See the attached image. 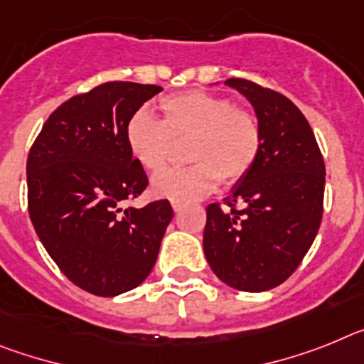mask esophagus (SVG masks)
<instances>
[{
	"instance_id": "34e87169",
	"label": "esophagus",
	"mask_w": 364,
	"mask_h": 364,
	"mask_svg": "<svg viewBox=\"0 0 364 364\" xmlns=\"http://www.w3.org/2000/svg\"><path fill=\"white\" fill-rule=\"evenodd\" d=\"M172 208H173V213H179L183 208L181 203H178V201H172Z\"/></svg>"
}]
</instances>
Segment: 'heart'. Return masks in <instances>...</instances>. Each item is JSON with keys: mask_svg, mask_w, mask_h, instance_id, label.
<instances>
[{"mask_svg": "<svg viewBox=\"0 0 364 364\" xmlns=\"http://www.w3.org/2000/svg\"><path fill=\"white\" fill-rule=\"evenodd\" d=\"M163 121L148 107L129 115L124 128L128 150L148 172H159L170 156V139L192 137L188 168H172L151 179L150 192L159 200L191 203L220 185L242 179L257 161L262 132L251 112L207 91H185L161 100Z\"/></svg>", "mask_w": 364, "mask_h": 364, "instance_id": "obj_1", "label": "heart"}]
</instances>
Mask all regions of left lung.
<instances>
[{
	"instance_id": "obj_1",
	"label": "left lung",
	"mask_w": 364,
	"mask_h": 364,
	"mask_svg": "<svg viewBox=\"0 0 364 364\" xmlns=\"http://www.w3.org/2000/svg\"><path fill=\"white\" fill-rule=\"evenodd\" d=\"M225 86L251 102L262 148L225 198L229 210L207 207L203 251L221 282L267 291L299 267L317 236L326 170L311 126L291 100L243 78Z\"/></svg>"
}]
</instances>
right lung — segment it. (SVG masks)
<instances>
[{
  "label": "right lung",
  "mask_w": 364,
  "mask_h": 364,
  "mask_svg": "<svg viewBox=\"0 0 364 364\" xmlns=\"http://www.w3.org/2000/svg\"><path fill=\"white\" fill-rule=\"evenodd\" d=\"M163 91L106 82L50 113L27 159L29 214L49 257L75 286L117 296L143 284L172 221L168 200L124 203L146 188L124 139L129 115Z\"/></svg>",
  "instance_id": "obj_1"
}]
</instances>
